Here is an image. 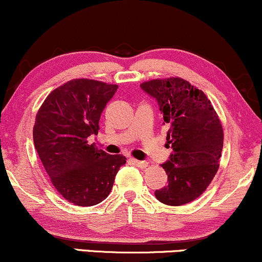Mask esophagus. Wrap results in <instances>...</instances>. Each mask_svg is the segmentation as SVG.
I'll list each match as a JSON object with an SVG mask.
<instances>
[{
    "label": "esophagus",
    "mask_w": 262,
    "mask_h": 262,
    "mask_svg": "<svg viewBox=\"0 0 262 262\" xmlns=\"http://www.w3.org/2000/svg\"><path fill=\"white\" fill-rule=\"evenodd\" d=\"M132 163L135 164V166L140 167V168H146L147 166H148V163L146 162V161H139V160H135V158H132Z\"/></svg>",
    "instance_id": "34e87169"
}]
</instances>
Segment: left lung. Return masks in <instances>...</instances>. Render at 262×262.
<instances>
[{
    "label": "left lung",
    "mask_w": 262,
    "mask_h": 262,
    "mask_svg": "<svg viewBox=\"0 0 262 262\" xmlns=\"http://www.w3.org/2000/svg\"><path fill=\"white\" fill-rule=\"evenodd\" d=\"M140 86L157 100L172 148L162 164L168 184L156 190V198L174 207L193 202L219 168L224 134L218 114L202 90L182 78L154 79Z\"/></svg>",
    "instance_id": "1"
}]
</instances>
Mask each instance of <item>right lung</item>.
<instances>
[{"label":"right lung","mask_w":262,"mask_h":262,"mask_svg":"<svg viewBox=\"0 0 262 262\" xmlns=\"http://www.w3.org/2000/svg\"><path fill=\"white\" fill-rule=\"evenodd\" d=\"M117 85L73 79L47 96L38 110L33 142L59 194L79 207L99 204L110 194L122 155H107L88 137L98 135L99 120Z\"/></svg>","instance_id":"obj_1"}]
</instances>
